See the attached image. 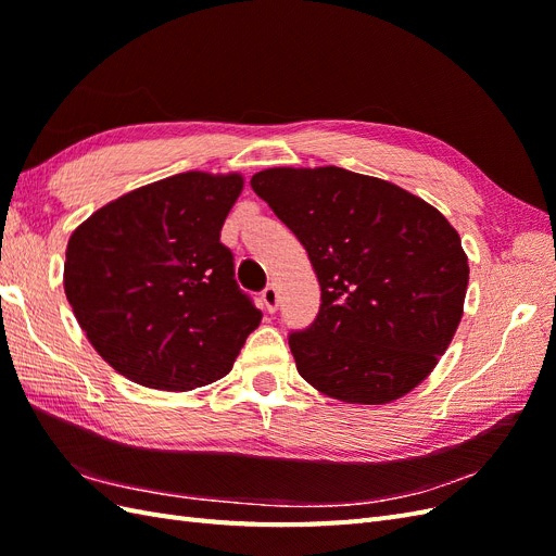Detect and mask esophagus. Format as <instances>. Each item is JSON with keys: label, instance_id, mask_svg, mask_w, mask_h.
Here are the masks:
<instances>
[{"label": "esophagus", "instance_id": "esophagus-1", "mask_svg": "<svg viewBox=\"0 0 556 556\" xmlns=\"http://www.w3.org/2000/svg\"><path fill=\"white\" fill-rule=\"evenodd\" d=\"M262 301H264V308H266L268 313H276V311H278L280 296H278V288H276V285H266V288L262 290Z\"/></svg>", "mask_w": 556, "mask_h": 556}]
</instances>
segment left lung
Instances as JSON below:
<instances>
[{
    "mask_svg": "<svg viewBox=\"0 0 556 556\" xmlns=\"http://www.w3.org/2000/svg\"><path fill=\"white\" fill-rule=\"evenodd\" d=\"M304 243L319 311L288 336L299 376L348 403H387L422 382L462 319L459 233L419 197L339 166L250 178Z\"/></svg>",
    "mask_w": 556,
    "mask_h": 556,
    "instance_id": "1",
    "label": "left lung"
}]
</instances>
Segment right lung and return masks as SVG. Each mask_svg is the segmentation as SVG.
<instances>
[{"mask_svg":"<svg viewBox=\"0 0 556 556\" xmlns=\"http://www.w3.org/2000/svg\"><path fill=\"white\" fill-rule=\"evenodd\" d=\"M241 188L239 174H178L111 201L72 233L66 299L121 376L185 392L231 371L262 319L220 241Z\"/></svg>","mask_w":556,"mask_h":556,"instance_id":"add662e5","label":"right lung"}]
</instances>
